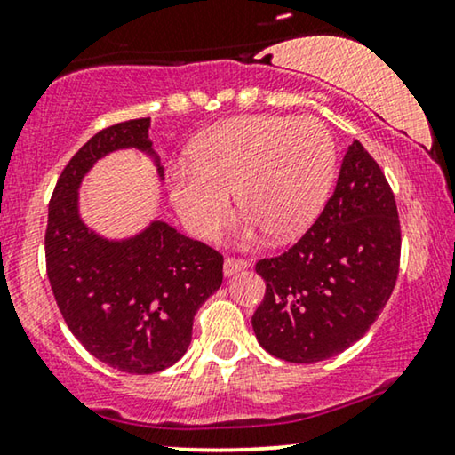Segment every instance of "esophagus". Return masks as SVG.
<instances>
[{"label": "esophagus", "mask_w": 455, "mask_h": 455, "mask_svg": "<svg viewBox=\"0 0 455 455\" xmlns=\"http://www.w3.org/2000/svg\"><path fill=\"white\" fill-rule=\"evenodd\" d=\"M246 267H248L246 260H242V259H234V257H228V259H226V263H223V273H226V277H232V275H235V273L244 271Z\"/></svg>", "instance_id": "34e87169"}]
</instances>
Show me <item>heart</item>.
Instances as JSON below:
<instances>
[{
  "label": "heart",
  "instance_id": "b5f03b06",
  "mask_svg": "<svg viewBox=\"0 0 455 455\" xmlns=\"http://www.w3.org/2000/svg\"><path fill=\"white\" fill-rule=\"evenodd\" d=\"M188 165L170 170V198L203 240L221 234L232 195L246 223L240 238H298L313 226L331 190L338 151L315 117L242 116L209 128L188 148Z\"/></svg>",
  "mask_w": 455,
  "mask_h": 455
}]
</instances>
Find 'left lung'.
<instances>
[{
    "label": "left lung",
    "instance_id": "left-lung-1",
    "mask_svg": "<svg viewBox=\"0 0 455 455\" xmlns=\"http://www.w3.org/2000/svg\"><path fill=\"white\" fill-rule=\"evenodd\" d=\"M400 248L394 192L377 161L354 140L313 228L288 252L257 263L267 285L252 316L259 344L296 364L347 350L387 304Z\"/></svg>",
    "mask_w": 455,
    "mask_h": 455
}]
</instances>
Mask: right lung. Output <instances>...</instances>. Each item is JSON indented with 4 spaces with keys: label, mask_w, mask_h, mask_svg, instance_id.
I'll list each match as a JSON object with an SVG mask.
<instances>
[{
    "label": "right lung",
    "mask_w": 455,
    "mask_h": 455,
    "mask_svg": "<svg viewBox=\"0 0 455 455\" xmlns=\"http://www.w3.org/2000/svg\"><path fill=\"white\" fill-rule=\"evenodd\" d=\"M151 117L97 132L55 184L45 232L47 277L66 325L111 369L153 375L190 346L196 310L223 282V257L155 220L128 238H105L80 215V184L99 159L136 148L151 157Z\"/></svg>",
    "instance_id": "right-lung-1"
}]
</instances>
